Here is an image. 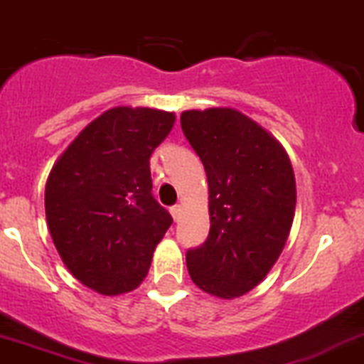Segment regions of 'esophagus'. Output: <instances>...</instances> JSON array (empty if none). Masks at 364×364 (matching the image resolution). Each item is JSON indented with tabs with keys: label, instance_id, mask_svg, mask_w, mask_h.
I'll return each mask as SVG.
<instances>
[{
	"label": "esophagus",
	"instance_id": "1",
	"mask_svg": "<svg viewBox=\"0 0 364 364\" xmlns=\"http://www.w3.org/2000/svg\"><path fill=\"white\" fill-rule=\"evenodd\" d=\"M169 212H171V215H173V219L178 220L180 215H182V206H180V204H176V206L171 208Z\"/></svg>",
	"mask_w": 364,
	"mask_h": 364
}]
</instances>
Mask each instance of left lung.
Instances as JSON below:
<instances>
[{
	"mask_svg": "<svg viewBox=\"0 0 364 364\" xmlns=\"http://www.w3.org/2000/svg\"><path fill=\"white\" fill-rule=\"evenodd\" d=\"M180 125L210 191V234L186 254L189 276L217 298L243 296L269 274L289 237L293 166L278 139L235 108L186 110Z\"/></svg>",
	"mask_w": 364,
	"mask_h": 364,
	"instance_id": "1",
	"label": "left lung"
}]
</instances>
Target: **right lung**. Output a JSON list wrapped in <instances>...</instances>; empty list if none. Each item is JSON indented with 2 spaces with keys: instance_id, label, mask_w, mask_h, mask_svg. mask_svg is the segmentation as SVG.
<instances>
[{
  "instance_id": "right-lung-1",
  "label": "right lung",
  "mask_w": 364,
  "mask_h": 364,
  "mask_svg": "<svg viewBox=\"0 0 364 364\" xmlns=\"http://www.w3.org/2000/svg\"><path fill=\"white\" fill-rule=\"evenodd\" d=\"M173 112L114 107L93 119L55 161L46 219L68 271L105 296L134 291L173 223L152 197V151Z\"/></svg>"
}]
</instances>
